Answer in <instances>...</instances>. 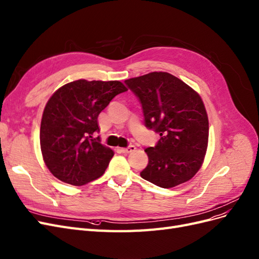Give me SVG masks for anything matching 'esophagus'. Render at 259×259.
Returning a JSON list of instances; mask_svg holds the SVG:
<instances>
[{
    "instance_id": "34e87169",
    "label": "esophagus",
    "mask_w": 259,
    "mask_h": 259,
    "mask_svg": "<svg viewBox=\"0 0 259 259\" xmlns=\"http://www.w3.org/2000/svg\"><path fill=\"white\" fill-rule=\"evenodd\" d=\"M135 151H136V146L135 145H129L126 148H120V152L124 153V154H129V153L135 152Z\"/></svg>"
}]
</instances>
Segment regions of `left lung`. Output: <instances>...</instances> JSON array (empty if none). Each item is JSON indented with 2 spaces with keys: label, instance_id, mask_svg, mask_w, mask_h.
I'll return each instance as SVG.
<instances>
[{
  "label": "left lung",
  "instance_id": "obj_1",
  "mask_svg": "<svg viewBox=\"0 0 259 259\" xmlns=\"http://www.w3.org/2000/svg\"><path fill=\"white\" fill-rule=\"evenodd\" d=\"M139 99L144 124L159 133L148 147L141 178L171 188L190 180L202 164L208 139V120L201 98L184 81L165 72L124 80Z\"/></svg>",
  "mask_w": 259,
  "mask_h": 259
}]
</instances>
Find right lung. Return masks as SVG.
I'll return each mask as SVG.
<instances>
[{
  "instance_id": "1",
  "label": "right lung",
  "mask_w": 259,
  "mask_h": 259,
  "mask_svg": "<svg viewBox=\"0 0 259 259\" xmlns=\"http://www.w3.org/2000/svg\"><path fill=\"white\" fill-rule=\"evenodd\" d=\"M127 88L118 80L69 82L48 100L40 122V149L54 177L74 186L101 177L114 156L94 138L98 116Z\"/></svg>"
}]
</instances>
